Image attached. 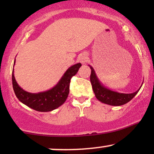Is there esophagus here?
<instances>
[{
	"instance_id": "1",
	"label": "esophagus",
	"mask_w": 154,
	"mask_h": 154,
	"mask_svg": "<svg viewBox=\"0 0 154 154\" xmlns=\"http://www.w3.org/2000/svg\"><path fill=\"white\" fill-rule=\"evenodd\" d=\"M88 59V56L85 54H82V55H80V56H79V61L82 63H85V62H87Z\"/></svg>"
}]
</instances>
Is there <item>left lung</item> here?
Wrapping results in <instances>:
<instances>
[{"mask_svg":"<svg viewBox=\"0 0 154 154\" xmlns=\"http://www.w3.org/2000/svg\"><path fill=\"white\" fill-rule=\"evenodd\" d=\"M91 69V82L95 97L99 101L111 106H122L128 103L135 95L138 93L140 87L137 91L132 93H122L116 91H113L103 85L97 77L94 69L91 65H88Z\"/></svg>","mask_w":154,"mask_h":154,"instance_id":"8db88e82","label":"left lung"}]
</instances>
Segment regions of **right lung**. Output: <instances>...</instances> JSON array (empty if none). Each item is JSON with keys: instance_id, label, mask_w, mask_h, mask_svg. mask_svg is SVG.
<instances>
[{"instance_id": "obj_1", "label": "right lung", "mask_w": 154, "mask_h": 154, "mask_svg": "<svg viewBox=\"0 0 154 154\" xmlns=\"http://www.w3.org/2000/svg\"><path fill=\"white\" fill-rule=\"evenodd\" d=\"M82 64L78 63L70 66L54 88L38 93H29L23 90L16 81L13 69L12 85L16 96L22 103L35 111L47 112L54 110L66 101L69 93L70 80L77 74Z\"/></svg>"}]
</instances>
